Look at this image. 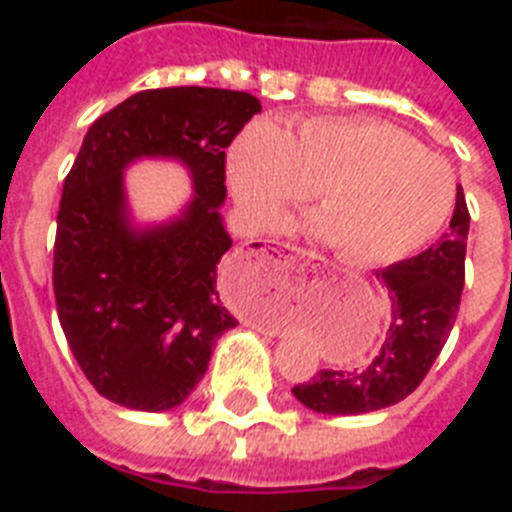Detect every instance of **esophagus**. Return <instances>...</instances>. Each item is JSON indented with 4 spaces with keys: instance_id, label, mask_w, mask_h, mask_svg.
<instances>
[{
    "instance_id": "esophagus-1",
    "label": "esophagus",
    "mask_w": 512,
    "mask_h": 512,
    "mask_svg": "<svg viewBox=\"0 0 512 512\" xmlns=\"http://www.w3.org/2000/svg\"><path fill=\"white\" fill-rule=\"evenodd\" d=\"M274 251V259H315V253L305 251V248L289 246V243H277V246L271 248Z\"/></svg>"
}]
</instances>
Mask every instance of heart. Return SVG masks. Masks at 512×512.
Returning <instances> with one entry per match:
<instances>
[{"label":"heart","instance_id":"obj_1","mask_svg":"<svg viewBox=\"0 0 512 512\" xmlns=\"http://www.w3.org/2000/svg\"><path fill=\"white\" fill-rule=\"evenodd\" d=\"M228 184L253 225H271L318 189L320 233L343 261H400L446 223L456 182L441 156L390 122L305 117L253 122L228 151Z\"/></svg>","mask_w":512,"mask_h":512}]
</instances>
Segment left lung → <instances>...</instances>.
Segmentation results:
<instances>
[{
  "label": "left lung",
  "mask_w": 512,
  "mask_h": 512,
  "mask_svg": "<svg viewBox=\"0 0 512 512\" xmlns=\"http://www.w3.org/2000/svg\"><path fill=\"white\" fill-rule=\"evenodd\" d=\"M469 210L456 189V210L441 241L413 259L377 271L390 295V330L366 366L336 372L320 369L292 387L297 400L328 415H361L390 408L413 395L449 341L464 289Z\"/></svg>",
  "instance_id": "8db88e82"
}]
</instances>
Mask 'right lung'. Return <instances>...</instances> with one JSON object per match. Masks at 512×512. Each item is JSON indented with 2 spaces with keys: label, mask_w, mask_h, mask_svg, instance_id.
Listing matches in <instances>:
<instances>
[{
  "label": "right lung",
  "mask_w": 512,
  "mask_h": 512,
  "mask_svg": "<svg viewBox=\"0 0 512 512\" xmlns=\"http://www.w3.org/2000/svg\"><path fill=\"white\" fill-rule=\"evenodd\" d=\"M261 102L212 87L146 89L92 122L63 182L53 292L71 354L94 390L130 410L176 408L238 320L217 295V264L233 246L217 207L225 148ZM174 155L193 171L188 212L138 234L124 220L121 169Z\"/></svg>",
  "instance_id": "obj_1"
}]
</instances>
